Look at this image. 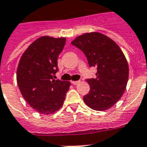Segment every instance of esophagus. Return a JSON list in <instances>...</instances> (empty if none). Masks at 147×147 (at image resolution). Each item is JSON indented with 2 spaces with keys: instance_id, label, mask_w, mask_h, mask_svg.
Listing matches in <instances>:
<instances>
[{
  "instance_id": "34e87169",
  "label": "esophagus",
  "mask_w": 147,
  "mask_h": 147,
  "mask_svg": "<svg viewBox=\"0 0 147 147\" xmlns=\"http://www.w3.org/2000/svg\"><path fill=\"white\" fill-rule=\"evenodd\" d=\"M79 82H80V81H71V83L73 85H77L79 83Z\"/></svg>"
}]
</instances>
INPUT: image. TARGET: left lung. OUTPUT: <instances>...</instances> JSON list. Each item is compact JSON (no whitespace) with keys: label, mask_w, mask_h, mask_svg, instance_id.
<instances>
[{"label":"left lung","mask_w":147,"mask_h":147,"mask_svg":"<svg viewBox=\"0 0 147 147\" xmlns=\"http://www.w3.org/2000/svg\"><path fill=\"white\" fill-rule=\"evenodd\" d=\"M87 57L89 66L96 67V78L87 79L90 90L83 99L96 111L111 108L120 99L129 79V65L117 44L107 36L92 32L71 42Z\"/></svg>","instance_id":"obj_1"}]
</instances>
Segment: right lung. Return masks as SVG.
<instances>
[{
  "label": "right lung",
  "mask_w": 147,
  "mask_h": 147,
  "mask_svg": "<svg viewBox=\"0 0 147 147\" xmlns=\"http://www.w3.org/2000/svg\"><path fill=\"white\" fill-rule=\"evenodd\" d=\"M65 43L64 37L41 36L26 49L18 63V88L26 102L39 113L51 114L60 109L69 89V81L54 79Z\"/></svg>",
  "instance_id": "right-lung-1"
}]
</instances>
